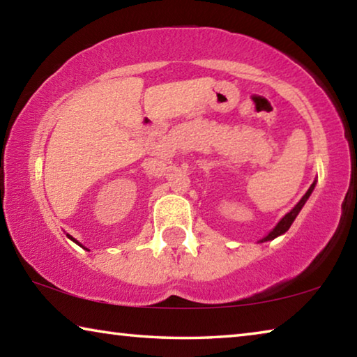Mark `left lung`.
Returning <instances> with one entry per match:
<instances>
[{"instance_id":"1","label":"left lung","mask_w":357,"mask_h":357,"mask_svg":"<svg viewBox=\"0 0 357 357\" xmlns=\"http://www.w3.org/2000/svg\"><path fill=\"white\" fill-rule=\"evenodd\" d=\"M315 184H317V181H313V184L309 187V190L305 192V195L301 198L299 200V203L296 204V206L289 211L288 214H285L282 217V220L277 223V225L274 227V229L273 231H269V234L268 236H264L261 241H259V243H266V241H273V239H275L277 236H280V234H283V233H287L288 229H289V227H291V223L294 222V219L296 217H298V214H299V211L302 209V206H304L305 204V202L309 200V197L312 195V192H313V189H315Z\"/></svg>"}]
</instances>
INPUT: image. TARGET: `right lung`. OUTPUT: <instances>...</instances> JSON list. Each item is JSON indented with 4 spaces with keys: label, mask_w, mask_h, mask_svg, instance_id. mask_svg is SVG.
<instances>
[{
    "label": "right lung",
    "mask_w": 357,
    "mask_h": 357,
    "mask_svg": "<svg viewBox=\"0 0 357 357\" xmlns=\"http://www.w3.org/2000/svg\"><path fill=\"white\" fill-rule=\"evenodd\" d=\"M68 238H69V239H72V241H74V243H75V244H78V245H80V247H83V245H82L80 243H78V241H77V239H74V238H72V236H69V234H68ZM83 249H84V247H83ZM86 250H88V249H86Z\"/></svg>",
    "instance_id": "1"
}]
</instances>
